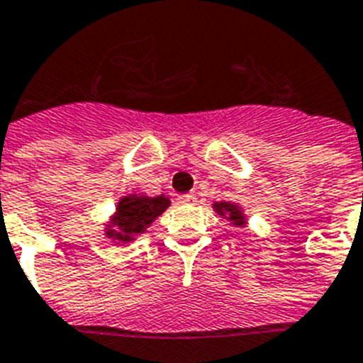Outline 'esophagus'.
Segmentation results:
<instances>
[{"label": "esophagus", "mask_w": 363, "mask_h": 363, "mask_svg": "<svg viewBox=\"0 0 363 363\" xmlns=\"http://www.w3.org/2000/svg\"><path fill=\"white\" fill-rule=\"evenodd\" d=\"M178 202L179 203H194L196 202V196H194V194H185V196H179Z\"/></svg>", "instance_id": "esophagus-1"}]
</instances>
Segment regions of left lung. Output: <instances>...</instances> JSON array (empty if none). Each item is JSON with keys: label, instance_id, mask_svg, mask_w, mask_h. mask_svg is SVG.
I'll use <instances>...</instances> for the list:
<instances>
[{"label": "left lung", "instance_id": "obj_1", "mask_svg": "<svg viewBox=\"0 0 363 363\" xmlns=\"http://www.w3.org/2000/svg\"><path fill=\"white\" fill-rule=\"evenodd\" d=\"M213 209L220 215V217H226L228 220H232V224H235V226H245V223H247V218H245L242 211L235 206V203L215 202Z\"/></svg>", "mask_w": 363, "mask_h": 363}]
</instances>
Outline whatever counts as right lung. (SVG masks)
Listing matches in <instances>:
<instances>
[{"label": "right lung", "instance_id": "add662e5", "mask_svg": "<svg viewBox=\"0 0 363 363\" xmlns=\"http://www.w3.org/2000/svg\"><path fill=\"white\" fill-rule=\"evenodd\" d=\"M170 206V200L161 196H140V194H128L122 196L116 213L113 215L111 224H107L106 235L113 241L130 242L137 235L145 233L150 224L163 213Z\"/></svg>", "mask_w": 363, "mask_h": 363}]
</instances>
